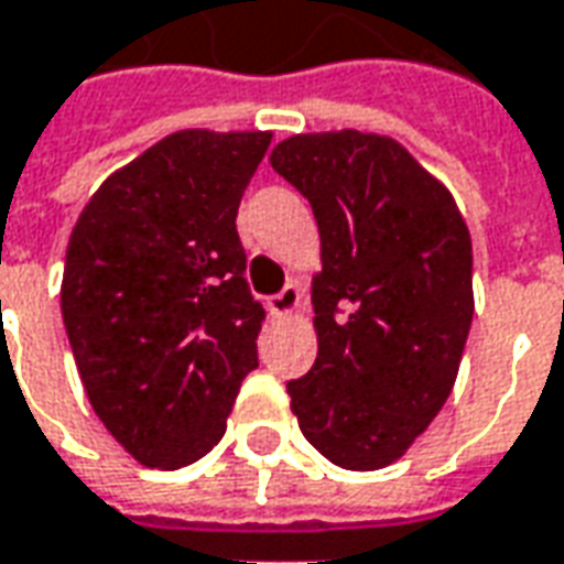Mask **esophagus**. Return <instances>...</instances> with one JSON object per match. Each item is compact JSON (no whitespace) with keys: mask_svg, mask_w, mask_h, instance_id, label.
<instances>
[{"mask_svg":"<svg viewBox=\"0 0 564 564\" xmlns=\"http://www.w3.org/2000/svg\"><path fill=\"white\" fill-rule=\"evenodd\" d=\"M299 308H302V286L299 283H286L281 293L269 299V311L274 317H293Z\"/></svg>","mask_w":564,"mask_h":564,"instance_id":"1","label":"esophagus"}]
</instances>
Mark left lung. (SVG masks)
<instances>
[{
	"mask_svg": "<svg viewBox=\"0 0 564 564\" xmlns=\"http://www.w3.org/2000/svg\"><path fill=\"white\" fill-rule=\"evenodd\" d=\"M271 167L321 231L311 278L317 360L290 381L311 446L345 470H381L431 427L474 321V243L458 204L393 137L295 133Z\"/></svg>",
	"mask_w": 564,
	"mask_h": 564,
	"instance_id": "obj_1",
	"label": "left lung"
}]
</instances>
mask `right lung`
I'll return each mask as SVG.
<instances>
[{
	"instance_id": "1",
	"label": "right lung",
	"mask_w": 564,
	"mask_h": 564,
	"mask_svg": "<svg viewBox=\"0 0 564 564\" xmlns=\"http://www.w3.org/2000/svg\"><path fill=\"white\" fill-rule=\"evenodd\" d=\"M271 131L167 133L109 173L66 247L61 311L106 431L176 470L223 440L265 311L243 281L238 204Z\"/></svg>"
}]
</instances>
